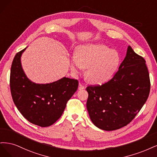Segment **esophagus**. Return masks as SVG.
<instances>
[{"mask_svg":"<svg viewBox=\"0 0 157 157\" xmlns=\"http://www.w3.org/2000/svg\"><path fill=\"white\" fill-rule=\"evenodd\" d=\"M85 89V86H84L82 83H79L78 89H79V90H82V89Z\"/></svg>","mask_w":157,"mask_h":157,"instance_id":"34e87169","label":"esophagus"}]
</instances>
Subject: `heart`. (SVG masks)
Wrapping results in <instances>:
<instances>
[{"label": "heart", "mask_w": 157, "mask_h": 157, "mask_svg": "<svg viewBox=\"0 0 157 157\" xmlns=\"http://www.w3.org/2000/svg\"><path fill=\"white\" fill-rule=\"evenodd\" d=\"M120 56L115 50L103 44H87L78 48L70 59V68L74 73L87 68L85 78L93 84L108 81L117 70Z\"/></svg>", "instance_id": "obj_1"}]
</instances>
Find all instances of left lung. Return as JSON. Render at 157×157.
Wrapping results in <instances>:
<instances>
[{
  "mask_svg": "<svg viewBox=\"0 0 157 157\" xmlns=\"http://www.w3.org/2000/svg\"><path fill=\"white\" fill-rule=\"evenodd\" d=\"M143 57L130 45L118 71L102 85H89L87 108L93 123L107 131L132 121L149 97V74Z\"/></svg>",
  "mask_w": 157,
  "mask_h": 157,
  "instance_id": "8db88e82",
  "label": "left lung"
}]
</instances>
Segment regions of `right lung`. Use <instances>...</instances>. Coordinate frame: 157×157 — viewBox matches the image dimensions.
<instances>
[{"mask_svg": "<svg viewBox=\"0 0 157 157\" xmlns=\"http://www.w3.org/2000/svg\"><path fill=\"white\" fill-rule=\"evenodd\" d=\"M25 50L16 53L12 64L10 86L12 99L30 123L46 127L62 115L67 102L78 89V81L63 78L48 84L31 82L25 75L20 60Z\"/></svg>", "mask_w": 157, "mask_h": 157, "instance_id": "right-lung-1", "label": "right lung"}]
</instances>
